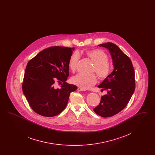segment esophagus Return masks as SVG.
Returning <instances> with one entry per match:
<instances>
[{"label": "esophagus", "mask_w": 155, "mask_h": 155, "mask_svg": "<svg viewBox=\"0 0 155 155\" xmlns=\"http://www.w3.org/2000/svg\"><path fill=\"white\" fill-rule=\"evenodd\" d=\"M77 90L78 91H86V89H85L81 88L80 87H78V89H77Z\"/></svg>", "instance_id": "esophagus-1"}]
</instances>
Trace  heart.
<instances>
[{
  "label": "heart",
  "mask_w": 155,
  "mask_h": 155,
  "mask_svg": "<svg viewBox=\"0 0 155 155\" xmlns=\"http://www.w3.org/2000/svg\"><path fill=\"white\" fill-rule=\"evenodd\" d=\"M83 53L94 63V66L91 70V72H95L101 80H104L110 75L111 67L108 63V56L105 52L102 50L95 49L87 50ZM80 58L79 53L77 52H74L70 57L68 60V67L72 72L75 71ZM71 82L81 88L88 89L96 84L97 77L96 75L93 73L87 75L80 74L73 77L71 78Z\"/></svg>",
  "instance_id": "b5f03b06"
}]
</instances>
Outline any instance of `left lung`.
<instances>
[{
	"label": "left lung",
	"instance_id": "obj_1",
	"mask_svg": "<svg viewBox=\"0 0 155 155\" xmlns=\"http://www.w3.org/2000/svg\"><path fill=\"white\" fill-rule=\"evenodd\" d=\"M110 53L114 70L110 75L98 85L107 94L102 96L98 106L94 109L103 117H111L124 109L135 88V72L130 59L116 45L107 42L99 45Z\"/></svg>",
	"mask_w": 155,
	"mask_h": 155
}]
</instances>
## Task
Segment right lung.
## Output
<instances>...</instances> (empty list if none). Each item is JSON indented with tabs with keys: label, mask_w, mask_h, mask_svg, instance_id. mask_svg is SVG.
<instances>
[{
	"label": "right lung",
	"mask_w": 155,
	"mask_h": 155,
	"mask_svg": "<svg viewBox=\"0 0 155 155\" xmlns=\"http://www.w3.org/2000/svg\"><path fill=\"white\" fill-rule=\"evenodd\" d=\"M74 48L52 46L39 52L27 63L22 89L32 109L45 117L58 115L66 107L71 92L77 89L67 84L68 60ZM64 82L54 89L55 81Z\"/></svg>",
	"instance_id": "right-lung-1"
}]
</instances>
